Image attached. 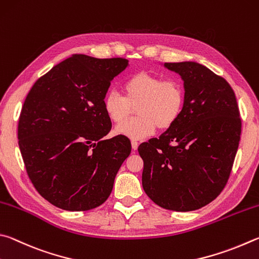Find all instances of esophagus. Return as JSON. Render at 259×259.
Masks as SVG:
<instances>
[{
  "mask_svg": "<svg viewBox=\"0 0 259 259\" xmlns=\"http://www.w3.org/2000/svg\"><path fill=\"white\" fill-rule=\"evenodd\" d=\"M138 147H139V142L137 141V140H132V148H133L134 151L137 150Z\"/></svg>",
  "mask_w": 259,
  "mask_h": 259,
  "instance_id": "1",
  "label": "esophagus"
}]
</instances>
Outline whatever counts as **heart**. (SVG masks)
<instances>
[{
    "instance_id": "heart-1",
    "label": "heart",
    "mask_w": 259,
    "mask_h": 259,
    "mask_svg": "<svg viewBox=\"0 0 259 259\" xmlns=\"http://www.w3.org/2000/svg\"><path fill=\"white\" fill-rule=\"evenodd\" d=\"M125 97L111 90L103 99L107 116L122 124L137 107L138 117L120 125L117 132L132 139L149 137L158 128L167 131L179 120L187 100V91L179 78H165L149 71L131 75L122 85Z\"/></svg>"
}]
</instances>
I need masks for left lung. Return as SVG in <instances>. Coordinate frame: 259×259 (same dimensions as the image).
<instances>
[{
	"label": "left lung",
	"mask_w": 259,
	"mask_h": 259,
	"mask_svg": "<svg viewBox=\"0 0 259 259\" xmlns=\"http://www.w3.org/2000/svg\"><path fill=\"white\" fill-rule=\"evenodd\" d=\"M182 76L187 100L174 126L140 144L142 185L165 209L191 211L208 205L228 183L241 135L234 91L197 62H167Z\"/></svg>",
	"instance_id": "left-lung-1"
}]
</instances>
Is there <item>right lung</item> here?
<instances>
[{"instance_id":"right-lung-1","label":"right lung","mask_w":259,"mask_h":259,"mask_svg":"<svg viewBox=\"0 0 259 259\" xmlns=\"http://www.w3.org/2000/svg\"><path fill=\"white\" fill-rule=\"evenodd\" d=\"M124 58L74 54L35 81L18 121V140L31 183L52 205L70 211L97 208L110 196L131 153L124 135L103 138L111 120L103 99Z\"/></svg>"}]
</instances>
